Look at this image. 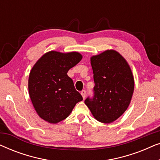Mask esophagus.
<instances>
[{"label": "esophagus", "instance_id": "1", "mask_svg": "<svg viewBox=\"0 0 160 160\" xmlns=\"http://www.w3.org/2000/svg\"><path fill=\"white\" fill-rule=\"evenodd\" d=\"M86 93H87V92L85 91V90H82V92H81V94H82V97H83V98H85V97H86Z\"/></svg>", "mask_w": 160, "mask_h": 160}]
</instances>
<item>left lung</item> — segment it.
<instances>
[{
	"mask_svg": "<svg viewBox=\"0 0 160 160\" xmlns=\"http://www.w3.org/2000/svg\"><path fill=\"white\" fill-rule=\"evenodd\" d=\"M95 82L93 98L85 104L102 123H111L123 114L134 91V78L128 63L115 50H106L90 59Z\"/></svg>",
	"mask_w": 160,
	"mask_h": 160,
	"instance_id": "left-lung-1",
	"label": "left lung"
}]
</instances>
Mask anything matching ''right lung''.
<instances>
[{"label":"right lung","instance_id":"right-lung-1","mask_svg":"<svg viewBox=\"0 0 160 160\" xmlns=\"http://www.w3.org/2000/svg\"><path fill=\"white\" fill-rule=\"evenodd\" d=\"M82 59L78 52L51 51L43 54L32 67L28 79L32 103L39 117L49 123H58L68 117L83 100L73 82L67 75Z\"/></svg>","mask_w":160,"mask_h":160}]
</instances>
